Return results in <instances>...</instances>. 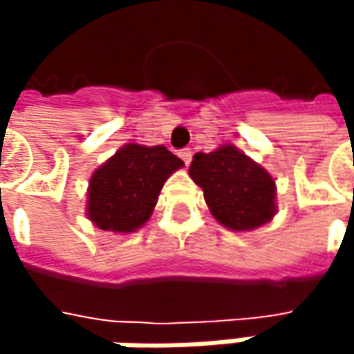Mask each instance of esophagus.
<instances>
[{
  "label": "esophagus",
  "mask_w": 354,
  "mask_h": 354,
  "mask_svg": "<svg viewBox=\"0 0 354 354\" xmlns=\"http://www.w3.org/2000/svg\"><path fill=\"white\" fill-rule=\"evenodd\" d=\"M178 156L182 158V162H184L186 166H188V164H190V160H192V151H190V149H180V153H178Z\"/></svg>",
  "instance_id": "obj_1"
}]
</instances>
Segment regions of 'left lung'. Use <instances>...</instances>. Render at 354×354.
Masks as SVG:
<instances>
[{
  "label": "left lung",
  "mask_w": 354,
  "mask_h": 354,
  "mask_svg": "<svg viewBox=\"0 0 354 354\" xmlns=\"http://www.w3.org/2000/svg\"><path fill=\"white\" fill-rule=\"evenodd\" d=\"M190 178L203 188L213 217L234 230L248 232L274 215V180L232 145L192 158Z\"/></svg>",
  "instance_id": "8db88e82"
}]
</instances>
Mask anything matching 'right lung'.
Wrapping results in <instances>:
<instances>
[{
    "mask_svg": "<svg viewBox=\"0 0 354 354\" xmlns=\"http://www.w3.org/2000/svg\"><path fill=\"white\" fill-rule=\"evenodd\" d=\"M182 166L164 145H124L92 174L88 217L104 232H135L149 219L164 182Z\"/></svg>",
    "mask_w": 354,
    "mask_h": 354,
    "instance_id": "obj_1",
    "label": "right lung"
}]
</instances>
